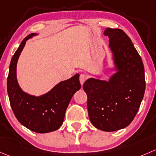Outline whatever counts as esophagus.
I'll return each mask as SVG.
<instances>
[{
	"mask_svg": "<svg viewBox=\"0 0 156 156\" xmlns=\"http://www.w3.org/2000/svg\"><path fill=\"white\" fill-rule=\"evenodd\" d=\"M86 79H87V76H86V74H85V73H81V74H80V83H81V85H83V83H85Z\"/></svg>",
	"mask_w": 156,
	"mask_h": 156,
	"instance_id": "obj_1",
	"label": "esophagus"
}]
</instances>
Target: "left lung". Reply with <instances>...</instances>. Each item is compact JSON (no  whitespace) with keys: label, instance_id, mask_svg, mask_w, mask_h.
Segmentation results:
<instances>
[{"label":"left lung","instance_id":"obj_1","mask_svg":"<svg viewBox=\"0 0 156 156\" xmlns=\"http://www.w3.org/2000/svg\"><path fill=\"white\" fill-rule=\"evenodd\" d=\"M115 73L109 80L89 78L83 84L91 124L104 131L126 128L133 121L146 88L142 59L129 37L119 28H107Z\"/></svg>","mask_w":156,"mask_h":156}]
</instances>
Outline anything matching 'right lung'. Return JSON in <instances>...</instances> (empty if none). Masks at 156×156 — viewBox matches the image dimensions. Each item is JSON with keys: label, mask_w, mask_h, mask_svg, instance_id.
<instances>
[{"label": "right lung", "mask_w": 156, "mask_h": 156, "mask_svg": "<svg viewBox=\"0 0 156 156\" xmlns=\"http://www.w3.org/2000/svg\"><path fill=\"white\" fill-rule=\"evenodd\" d=\"M35 35L37 34L33 33L27 36L12 56L7 77V93L12 111L22 126L34 132L48 133L62 126L67 106L81 85L80 75L76 73L38 97L21 89L16 77L17 62L26 41Z\"/></svg>", "instance_id": "add662e5"}]
</instances>
